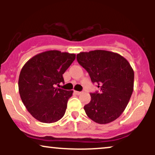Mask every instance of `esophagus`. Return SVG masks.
<instances>
[{
    "label": "esophagus",
    "instance_id": "esophagus-1",
    "mask_svg": "<svg viewBox=\"0 0 155 155\" xmlns=\"http://www.w3.org/2000/svg\"><path fill=\"white\" fill-rule=\"evenodd\" d=\"M74 92H75V94H76V95H80L81 93V92L79 91H74Z\"/></svg>",
    "mask_w": 155,
    "mask_h": 155
}]
</instances>
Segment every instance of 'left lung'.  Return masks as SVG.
Returning <instances> with one entry per match:
<instances>
[{"label":"left lung","instance_id":"1","mask_svg":"<svg viewBox=\"0 0 155 155\" xmlns=\"http://www.w3.org/2000/svg\"><path fill=\"white\" fill-rule=\"evenodd\" d=\"M76 60L101 90L90 93L91 101L84 106L87 115L98 124L117 120L133 91L134 71L128 61L117 53L105 50L80 52Z\"/></svg>","mask_w":155,"mask_h":155}]
</instances>
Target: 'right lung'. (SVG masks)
Returning <instances> with one entry per match:
<instances>
[{"mask_svg":"<svg viewBox=\"0 0 155 155\" xmlns=\"http://www.w3.org/2000/svg\"><path fill=\"white\" fill-rule=\"evenodd\" d=\"M75 58V54L47 51L33 57L22 67L18 81L19 95L37 120L52 123L64 116L73 91L55 87L64 82L63 74Z\"/></svg>","mask_w":155,"mask_h":155,"instance_id":"1","label":"right lung"}]
</instances>
